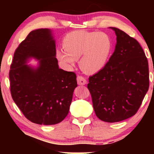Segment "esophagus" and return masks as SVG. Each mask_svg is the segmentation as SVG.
Listing matches in <instances>:
<instances>
[{"label":"esophagus","mask_w":154,"mask_h":154,"mask_svg":"<svg viewBox=\"0 0 154 154\" xmlns=\"http://www.w3.org/2000/svg\"><path fill=\"white\" fill-rule=\"evenodd\" d=\"M77 83L80 85H85V84H86L87 81H86L85 79L83 76H82V75H78V76H77Z\"/></svg>","instance_id":"obj_1"}]
</instances>
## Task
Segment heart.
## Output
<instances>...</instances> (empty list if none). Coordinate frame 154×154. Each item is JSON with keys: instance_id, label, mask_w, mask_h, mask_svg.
Listing matches in <instances>:
<instances>
[{"instance_id": "heart-1", "label": "heart", "mask_w": 154, "mask_h": 154, "mask_svg": "<svg viewBox=\"0 0 154 154\" xmlns=\"http://www.w3.org/2000/svg\"><path fill=\"white\" fill-rule=\"evenodd\" d=\"M64 51L58 50L57 57L68 66L79 59L83 72L93 74L100 71L108 60L113 43L108 34L97 31H74L65 35L62 43Z\"/></svg>"}]
</instances>
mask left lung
<instances>
[{
	"mask_svg": "<svg viewBox=\"0 0 154 154\" xmlns=\"http://www.w3.org/2000/svg\"><path fill=\"white\" fill-rule=\"evenodd\" d=\"M114 52L106 65L89 77L88 88L98 119L116 123L137 112L149 87L148 60L140 43L113 27Z\"/></svg>",
	"mask_w": 154,
	"mask_h": 154,
	"instance_id": "8db88e82",
	"label": "left lung"
}]
</instances>
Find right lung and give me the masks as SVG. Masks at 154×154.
I'll return each instance as SVG.
<instances>
[{
	"mask_svg": "<svg viewBox=\"0 0 154 154\" xmlns=\"http://www.w3.org/2000/svg\"><path fill=\"white\" fill-rule=\"evenodd\" d=\"M56 48L49 29L32 31L14 53L9 72L14 102L29 121L39 125H54L68 114L76 75L58 66ZM30 57L40 59L33 69L25 65Z\"/></svg>",
	"mask_w": 154,
	"mask_h": 154,
	"instance_id": "add662e5",
	"label": "right lung"
}]
</instances>
